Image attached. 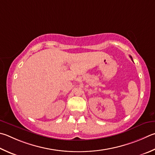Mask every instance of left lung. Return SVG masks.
I'll return each mask as SVG.
<instances>
[{
    "instance_id": "8db88e82",
    "label": "left lung",
    "mask_w": 155,
    "mask_h": 155,
    "mask_svg": "<svg viewBox=\"0 0 155 155\" xmlns=\"http://www.w3.org/2000/svg\"><path fill=\"white\" fill-rule=\"evenodd\" d=\"M130 58H131V60H132V58H131V55H130ZM132 61H133V60H132Z\"/></svg>"
}]
</instances>
